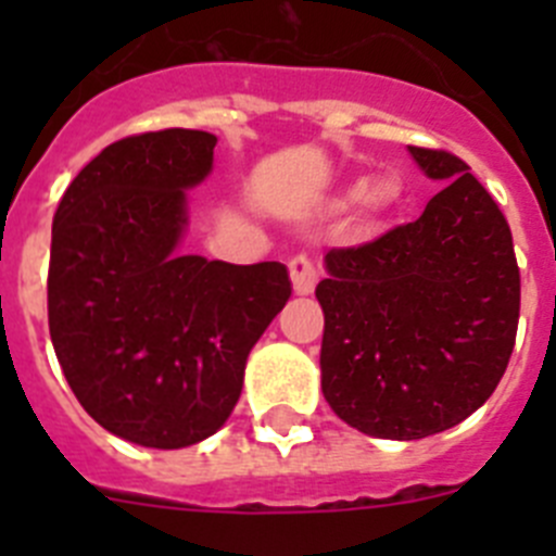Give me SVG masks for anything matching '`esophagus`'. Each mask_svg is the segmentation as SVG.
Returning <instances> with one entry per match:
<instances>
[{"label":"esophagus","instance_id":"esophagus-1","mask_svg":"<svg viewBox=\"0 0 556 556\" xmlns=\"http://www.w3.org/2000/svg\"><path fill=\"white\" fill-rule=\"evenodd\" d=\"M289 275H292L294 294H312L317 281H320V267L306 255H294L289 262Z\"/></svg>","mask_w":556,"mask_h":556}]
</instances>
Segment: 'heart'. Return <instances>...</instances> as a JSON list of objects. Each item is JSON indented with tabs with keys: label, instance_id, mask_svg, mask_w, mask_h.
Segmentation results:
<instances>
[{
	"label": "heart",
	"instance_id": "obj_1",
	"mask_svg": "<svg viewBox=\"0 0 556 556\" xmlns=\"http://www.w3.org/2000/svg\"><path fill=\"white\" fill-rule=\"evenodd\" d=\"M348 194L353 198V208H356L358 217L376 219L395 208L397 200H401V184L392 175H376V178L353 184Z\"/></svg>",
	"mask_w": 556,
	"mask_h": 556
}]
</instances>
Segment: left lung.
<instances>
[{
  "label": "left lung",
  "mask_w": 556,
  "mask_h": 556,
  "mask_svg": "<svg viewBox=\"0 0 556 556\" xmlns=\"http://www.w3.org/2000/svg\"><path fill=\"white\" fill-rule=\"evenodd\" d=\"M409 155L443 191L415 223L331 250L314 289L326 314L323 395L378 440H424L473 415L507 370L520 312L513 233L495 200L451 152Z\"/></svg>",
  "instance_id": "obj_1"
}]
</instances>
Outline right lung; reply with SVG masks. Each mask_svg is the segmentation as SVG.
<instances>
[{"instance_id": "obj_1", "label": "right lung", "mask_w": 556, "mask_h": 556, "mask_svg": "<svg viewBox=\"0 0 556 556\" xmlns=\"http://www.w3.org/2000/svg\"><path fill=\"white\" fill-rule=\"evenodd\" d=\"M217 136L172 130L105 147L58 205L49 337L97 424L144 448L217 434L242 395L253 345L292 294L281 262L184 255L189 189Z\"/></svg>"}]
</instances>
